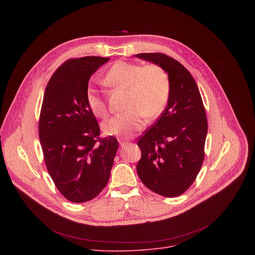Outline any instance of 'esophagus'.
Listing matches in <instances>:
<instances>
[{
    "label": "esophagus",
    "mask_w": 255,
    "mask_h": 255,
    "mask_svg": "<svg viewBox=\"0 0 255 255\" xmlns=\"http://www.w3.org/2000/svg\"><path fill=\"white\" fill-rule=\"evenodd\" d=\"M119 143H120L121 147H125L126 145H128V142H126V141H119Z\"/></svg>",
    "instance_id": "34e87169"
}]
</instances>
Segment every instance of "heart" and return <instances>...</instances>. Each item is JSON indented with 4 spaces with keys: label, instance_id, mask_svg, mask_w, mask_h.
<instances>
[{
    "label": "heart",
    "instance_id": "b5f03b06",
    "mask_svg": "<svg viewBox=\"0 0 255 255\" xmlns=\"http://www.w3.org/2000/svg\"><path fill=\"white\" fill-rule=\"evenodd\" d=\"M104 83L110 88L128 92L126 105L128 112L117 115L103 124V130L108 135L124 138L132 136L144 126L143 116L157 117L168 99V77L164 69L157 64L142 66L119 60L107 71ZM86 103L96 117H107V104L95 88L87 89Z\"/></svg>",
    "mask_w": 255,
    "mask_h": 255
}]
</instances>
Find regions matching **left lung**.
I'll return each mask as SVG.
<instances>
[{"label":"left lung","mask_w":255,"mask_h":255,"mask_svg":"<svg viewBox=\"0 0 255 255\" xmlns=\"http://www.w3.org/2000/svg\"><path fill=\"white\" fill-rule=\"evenodd\" d=\"M136 57L159 65L168 75L167 106L156 123L140 137L137 173L163 197H177L195 181L204 161L208 122L198 86L190 71L163 53Z\"/></svg>","instance_id":"left-lung-1"}]
</instances>
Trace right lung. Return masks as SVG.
I'll return each mask as SVG.
<instances>
[{
    "label": "right lung",
    "instance_id": "obj_1",
    "mask_svg": "<svg viewBox=\"0 0 255 255\" xmlns=\"http://www.w3.org/2000/svg\"><path fill=\"white\" fill-rule=\"evenodd\" d=\"M109 57L66 60L50 78L39 119V138L47 170L61 195L84 203L97 197L110 178L118 140L100 138V127L86 103L94 72Z\"/></svg>",
    "mask_w": 255,
    "mask_h": 255
}]
</instances>
